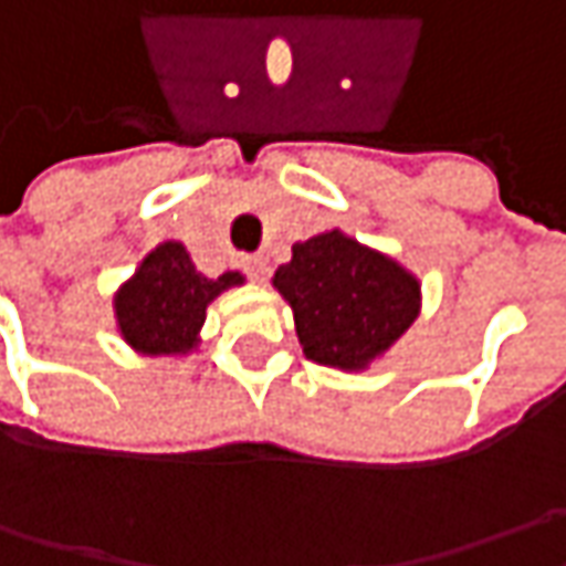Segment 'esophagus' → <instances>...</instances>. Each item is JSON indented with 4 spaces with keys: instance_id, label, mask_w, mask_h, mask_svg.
I'll list each match as a JSON object with an SVG mask.
<instances>
[{
    "instance_id": "34e87169",
    "label": "esophagus",
    "mask_w": 566,
    "mask_h": 566,
    "mask_svg": "<svg viewBox=\"0 0 566 566\" xmlns=\"http://www.w3.org/2000/svg\"><path fill=\"white\" fill-rule=\"evenodd\" d=\"M242 271L249 273L254 283H264L268 273H271V261H268L264 254H245V258H242Z\"/></svg>"
}]
</instances>
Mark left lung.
Listing matches in <instances>:
<instances>
[{
  "label": "left lung",
  "instance_id": "1",
  "mask_svg": "<svg viewBox=\"0 0 566 566\" xmlns=\"http://www.w3.org/2000/svg\"><path fill=\"white\" fill-rule=\"evenodd\" d=\"M273 286L293 308L305 359L343 371L384 356L422 308V283L412 273L339 229L295 242Z\"/></svg>",
  "mask_w": 566,
  "mask_h": 566
}]
</instances>
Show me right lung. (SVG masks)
<instances>
[{
    "mask_svg": "<svg viewBox=\"0 0 566 566\" xmlns=\"http://www.w3.org/2000/svg\"><path fill=\"white\" fill-rule=\"evenodd\" d=\"M242 283L239 271L210 280L182 242H160L113 298L122 339L142 356H186L198 346L207 305Z\"/></svg>",
    "mask_w": 566,
    "mask_h": 566,
    "instance_id": "obj_1",
    "label": "right lung"
}]
</instances>
